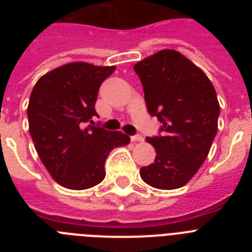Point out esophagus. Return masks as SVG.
Instances as JSON below:
<instances>
[{
  "label": "esophagus",
  "instance_id": "obj_1",
  "mask_svg": "<svg viewBox=\"0 0 252 252\" xmlns=\"http://www.w3.org/2000/svg\"><path fill=\"white\" fill-rule=\"evenodd\" d=\"M131 141H132V142H141V141H144V137L140 136V135H136V136H131Z\"/></svg>",
  "mask_w": 252,
  "mask_h": 252
}]
</instances>
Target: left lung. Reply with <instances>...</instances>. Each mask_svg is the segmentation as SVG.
Listing matches in <instances>:
<instances>
[{
	"label": "left lung",
	"instance_id": "obj_1",
	"mask_svg": "<svg viewBox=\"0 0 252 252\" xmlns=\"http://www.w3.org/2000/svg\"><path fill=\"white\" fill-rule=\"evenodd\" d=\"M151 116L162 136L146 137L157 157L140 177L157 189L186 186L208 157L218 130L220 103L212 82L193 62L173 49L160 50L133 65Z\"/></svg>",
	"mask_w": 252,
	"mask_h": 252
}]
</instances>
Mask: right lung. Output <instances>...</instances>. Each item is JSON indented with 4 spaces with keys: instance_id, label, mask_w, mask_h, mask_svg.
<instances>
[{
    "instance_id": "add662e5",
    "label": "right lung",
    "mask_w": 252,
    "mask_h": 252,
    "mask_svg": "<svg viewBox=\"0 0 252 252\" xmlns=\"http://www.w3.org/2000/svg\"><path fill=\"white\" fill-rule=\"evenodd\" d=\"M116 66L73 62L40 78L28 106L29 131L40 160L64 188L83 190L104 179V160L130 137L93 127L99 86Z\"/></svg>"
}]
</instances>
